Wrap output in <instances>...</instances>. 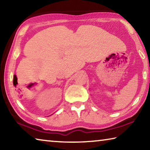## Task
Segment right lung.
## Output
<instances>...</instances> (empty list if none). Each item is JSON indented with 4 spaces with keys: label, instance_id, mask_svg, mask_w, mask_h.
Instances as JSON below:
<instances>
[{
    "label": "right lung",
    "instance_id": "1",
    "mask_svg": "<svg viewBox=\"0 0 150 150\" xmlns=\"http://www.w3.org/2000/svg\"><path fill=\"white\" fill-rule=\"evenodd\" d=\"M18 83V82H17V77H16V75H14V80H13V84L14 85H16V84Z\"/></svg>",
    "mask_w": 150,
    "mask_h": 150
}]
</instances>
